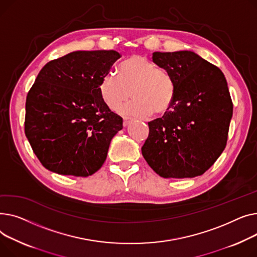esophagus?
Listing matches in <instances>:
<instances>
[{"label":"esophagus","mask_w":257,"mask_h":257,"mask_svg":"<svg viewBox=\"0 0 257 257\" xmlns=\"http://www.w3.org/2000/svg\"><path fill=\"white\" fill-rule=\"evenodd\" d=\"M130 122H131V118L123 117V126H127Z\"/></svg>","instance_id":"esophagus-1"}]
</instances>
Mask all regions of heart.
<instances>
[{
  "label": "heart",
  "mask_w": 257,
  "mask_h": 257,
  "mask_svg": "<svg viewBox=\"0 0 257 257\" xmlns=\"http://www.w3.org/2000/svg\"><path fill=\"white\" fill-rule=\"evenodd\" d=\"M134 99L120 109L124 115L147 117L167 112L174 100L176 84L172 75L143 56L134 55L120 66V78L108 74L102 79L99 93L107 107L116 111L130 97Z\"/></svg>",
  "instance_id": "1"
}]
</instances>
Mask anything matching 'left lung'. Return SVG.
Listing matches in <instances>:
<instances>
[{
    "label": "left lung",
    "instance_id": "1",
    "mask_svg": "<svg viewBox=\"0 0 257 257\" xmlns=\"http://www.w3.org/2000/svg\"><path fill=\"white\" fill-rule=\"evenodd\" d=\"M153 61L176 84L169 110L148 122L142 156L164 178L203 174L227 142L232 101L223 72L192 51L156 52Z\"/></svg>",
    "mask_w": 257,
    "mask_h": 257
}]
</instances>
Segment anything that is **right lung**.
Wrapping results in <instances>:
<instances>
[{
	"instance_id": "right-lung-1",
	"label": "right lung",
	"mask_w": 257,
	"mask_h": 257,
	"mask_svg": "<svg viewBox=\"0 0 257 257\" xmlns=\"http://www.w3.org/2000/svg\"><path fill=\"white\" fill-rule=\"evenodd\" d=\"M120 57L116 51H75L39 71L27 95L25 133L48 170L86 177L103 165L123 120L103 102L99 86Z\"/></svg>"
}]
</instances>
